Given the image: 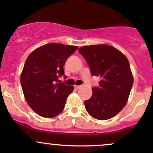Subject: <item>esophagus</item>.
I'll return each instance as SVG.
<instances>
[{"mask_svg":"<svg viewBox=\"0 0 153 153\" xmlns=\"http://www.w3.org/2000/svg\"><path fill=\"white\" fill-rule=\"evenodd\" d=\"M80 87H81V86H77V85H75V86H74V88H75V89H79Z\"/></svg>","mask_w":153,"mask_h":153,"instance_id":"1","label":"esophagus"}]
</instances>
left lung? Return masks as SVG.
Instances as JSON below:
<instances>
[{
  "instance_id": "1",
  "label": "left lung",
  "mask_w": 153,
  "mask_h": 153,
  "mask_svg": "<svg viewBox=\"0 0 153 153\" xmlns=\"http://www.w3.org/2000/svg\"><path fill=\"white\" fill-rule=\"evenodd\" d=\"M86 59L91 75L100 78L92 96L84 102L88 113L94 119L106 120L116 116L128 102L133 77L128 59L108 45L83 46L78 50Z\"/></svg>"
}]
</instances>
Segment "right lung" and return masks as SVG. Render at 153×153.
I'll use <instances>...</instances> for the list:
<instances>
[{
  "label": "right lung",
  "mask_w": 153,
  "mask_h": 153,
  "mask_svg": "<svg viewBox=\"0 0 153 153\" xmlns=\"http://www.w3.org/2000/svg\"><path fill=\"white\" fill-rule=\"evenodd\" d=\"M77 49V46L49 43L36 48L27 58L20 83L25 100L38 115L53 118L64 110L74 87L59 83V77L64 75V64Z\"/></svg>",
  "instance_id": "1"
}]
</instances>
